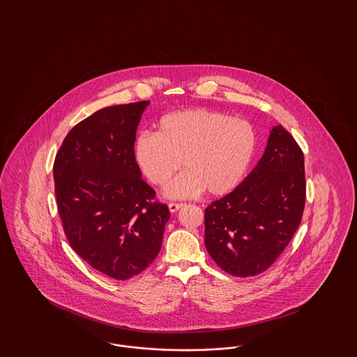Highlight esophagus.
Instances as JSON below:
<instances>
[{
  "label": "esophagus",
  "instance_id": "obj_1",
  "mask_svg": "<svg viewBox=\"0 0 357 357\" xmlns=\"http://www.w3.org/2000/svg\"><path fill=\"white\" fill-rule=\"evenodd\" d=\"M185 204H175V202H171L169 204V208H170L171 213H175V211H178L181 207H183Z\"/></svg>",
  "mask_w": 357,
  "mask_h": 357
}]
</instances>
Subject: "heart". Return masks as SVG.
<instances>
[{
    "mask_svg": "<svg viewBox=\"0 0 357 357\" xmlns=\"http://www.w3.org/2000/svg\"><path fill=\"white\" fill-rule=\"evenodd\" d=\"M257 144L248 120L204 108L162 116L156 132L143 131L134 142V158L155 186H167L182 166L186 169L166 190L175 199L202 191L223 195L237 186L248 170Z\"/></svg>",
    "mask_w": 357,
    "mask_h": 357,
    "instance_id": "heart-1",
    "label": "heart"
}]
</instances>
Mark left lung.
Masks as SVG:
<instances>
[{"instance_id": "1", "label": "left lung", "mask_w": 357, "mask_h": 357, "mask_svg": "<svg viewBox=\"0 0 357 357\" xmlns=\"http://www.w3.org/2000/svg\"><path fill=\"white\" fill-rule=\"evenodd\" d=\"M305 198L304 153L282 126H275L255 170L204 210L208 255L236 277L265 272L297 231Z\"/></svg>"}]
</instances>
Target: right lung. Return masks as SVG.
Listing matches in <instances>:
<instances>
[{
	"mask_svg": "<svg viewBox=\"0 0 357 357\" xmlns=\"http://www.w3.org/2000/svg\"><path fill=\"white\" fill-rule=\"evenodd\" d=\"M149 102L112 105L76 124L53 163L57 211L70 248L98 272L128 280L160 250L167 204L153 201L134 158Z\"/></svg>",
	"mask_w": 357,
	"mask_h": 357,
	"instance_id": "obj_1",
	"label": "right lung"
}]
</instances>
